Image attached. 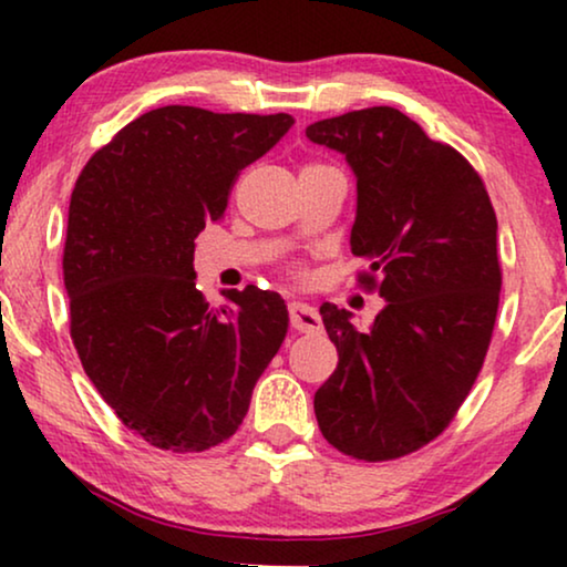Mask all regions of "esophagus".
<instances>
[{"mask_svg":"<svg viewBox=\"0 0 567 567\" xmlns=\"http://www.w3.org/2000/svg\"><path fill=\"white\" fill-rule=\"evenodd\" d=\"M289 320H291V328L299 332H320L322 330L320 312H317L312 305H305V301H291Z\"/></svg>","mask_w":567,"mask_h":567,"instance_id":"34e87169","label":"esophagus"}]
</instances>
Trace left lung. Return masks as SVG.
<instances>
[{
  "label": "left lung",
  "instance_id": "left-lung-1",
  "mask_svg": "<svg viewBox=\"0 0 567 567\" xmlns=\"http://www.w3.org/2000/svg\"><path fill=\"white\" fill-rule=\"evenodd\" d=\"M355 175L351 252L384 299L369 330L320 307L338 369L315 392L322 436L355 460H398L439 436L491 346L501 297L498 221L480 175L398 107L307 126Z\"/></svg>",
  "mask_w": 567,
  "mask_h": 567
}]
</instances>
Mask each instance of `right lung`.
Segmentation results:
<instances>
[{
  "label": "right lung",
  "mask_w": 567,
  "mask_h": 567,
  "mask_svg": "<svg viewBox=\"0 0 567 567\" xmlns=\"http://www.w3.org/2000/svg\"><path fill=\"white\" fill-rule=\"evenodd\" d=\"M293 126L289 113L165 105L92 154L72 190L64 286L90 382L152 446L204 452L239 429L289 330L281 293L247 286L229 307L196 289L193 252L239 169Z\"/></svg>",
  "instance_id": "right-lung-1"
}]
</instances>
